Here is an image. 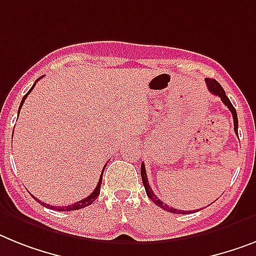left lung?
Returning a JSON list of instances; mask_svg holds the SVG:
<instances>
[{"instance_id": "left-lung-1", "label": "left lung", "mask_w": 256, "mask_h": 256, "mask_svg": "<svg viewBox=\"0 0 256 256\" xmlns=\"http://www.w3.org/2000/svg\"><path fill=\"white\" fill-rule=\"evenodd\" d=\"M206 86H208L209 92H212V94L220 96V98H221V100H222L224 104L230 110V112H232V115H233V120H234V130H236V133L238 134L237 111H236L234 106L232 104V102H230L229 98H228L226 94H225V90L222 88V86L220 85L216 80H210V78H206ZM141 179H142V183H144V187H145V191H146V195L149 196V199H150L154 204H157L158 206H161L162 209H164V210H168V212H171V213H178V214L192 213L191 210H187V212H186V210H179V209H175L170 206H166V204H164L162 200L158 199L157 196H156V194L153 192V190H152V187L149 186V182H148V176H146V171H145V164H141Z\"/></svg>"}]
</instances>
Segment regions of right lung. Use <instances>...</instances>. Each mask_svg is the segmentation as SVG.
Wrapping results in <instances>:
<instances>
[{
	"mask_svg": "<svg viewBox=\"0 0 256 256\" xmlns=\"http://www.w3.org/2000/svg\"><path fill=\"white\" fill-rule=\"evenodd\" d=\"M39 80H40V78H39ZM39 80H38V81H39ZM35 85H36V82H35V84H34V85H32V88H30V90H28V92H27V94L24 95V96H23V98H22V102H20V106H19V110H18V112H19V111H20V107H22V106H23V102H24V100H26L27 95H28L30 92H31V90H32V88H34V86H35ZM18 115H19V114H18ZM104 168H106V164H104ZM104 168H103V170H102V174H100V178H99L98 184H96V187H95V190H94V191L92 192V194H90V195L88 196V198H85V199L80 200V202H74V204H72V206H50V204H46V202H42V206H48V208L54 209V210H61V212H65V210H77V209L85 208V206H90V204H92V202H95V199H98L99 194H100V184H102L103 171H104ZM34 199H36V198H34Z\"/></svg>",
	"mask_w": 256,
	"mask_h": 256,
	"instance_id": "right-lung-1",
	"label": "right lung"
}]
</instances>
